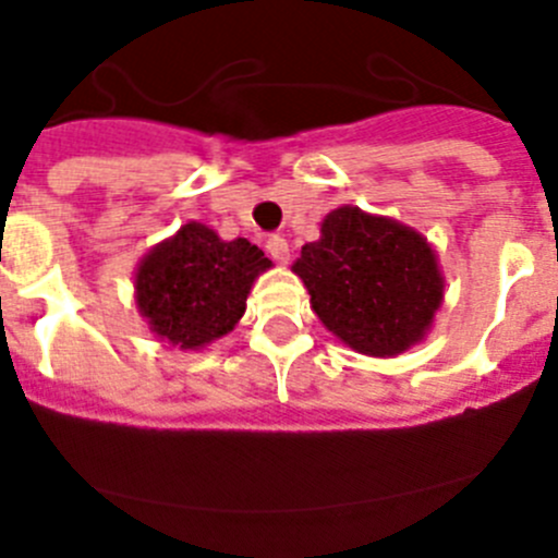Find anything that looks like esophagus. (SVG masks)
Segmentation results:
<instances>
[{"mask_svg": "<svg viewBox=\"0 0 558 558\" xmlns=\"http://www.w3.org/2000/svg\"><path fill=\"white\" fill-rule=\"evenodd\" d=\"M265 248H268V254L276 259V263H288V259H290V245H288V240L279 238V234H274V238H268V243H265Z\"/></svg>", "mask_w": 558, "mask_h": 558, "instance_id": "1", "label": "esophagus"}]
</instances>
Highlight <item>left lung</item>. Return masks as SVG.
<instances>
[{"label":"left lung","instance_id":"8db88e82","mask_svg":"<svg viewBox=\"0 0 558 558\" xmlns=\"http://www.w3.org/2000/svg\"><path fill=\"white\" fill-rule=\"evenodd\" d=\"M329 331L360 354L392 356L415 345L442 304L432 245L390 218L340 207L293 265Z\"/></svg>","mask_w":558,"mask_h":558}]
</instances>
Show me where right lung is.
Here are the masks:
<instances>
[{"label": "right lung", "mask_w": 558, "mask_h": 558, "mask_svg": "<svg viewBox=\"0 0 558 558\" xmlns=\"http://www.w3.org/2000/svg\"><path fill=\"white\" fill-rule=\"evenodd\" d=\"M270 259L245 238L223 243L204 223H185L143 257L137 306L151 331L179 349L227 335L245 313L254 279Z\"/></svg>", "instance_id": "right-lung-1"}]
</instances>
